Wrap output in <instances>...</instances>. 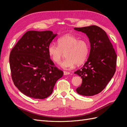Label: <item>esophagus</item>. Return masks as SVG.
I'll use <instances>...</instances> for the list:
<instances>
[{
    "label": "esophagus",
    "mask_w": 127,
    "mask_h": 127,
    "mask_svg": "<svg viewBox=\"0 0 127 127\" xmlns=\"http://www.w3.org/2000/svg\"><path fill=\"white\" fill-rule=\"evenodd\" d=\"M70 73L69 72H68V71H64V75H69Z\"/></svg>",
    "instance_id": "esophagus-1"
}]
</instances>
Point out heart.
Listing matches in <instances>:
<instances>
[{"label":"heart","mask_w":127,"mask_h":127,"mask_svg":"<svg viewBox=\"0 0 127 127\" xmlns=\"http://www.w3.org/2000/svg\"><path fill=\"white\" fill-rule=\"evenodd\" d=\"M89 45L86 40H79L78 37L68 34L58 40V45L52 42L48 47V54L53 62L58 64L66 53V59L60 63V66L64 69H70L75 65L82 64L86 59Z\"/></svg>","instance_id":"heart-1"}]
</instances>
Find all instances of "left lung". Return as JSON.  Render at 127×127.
Segmentation results:
<instances>
[{"label": "left lung", "instance_id": "left-lung-1", "mask_svg": "<svg viewBox=\"0 0 127 127\" xmlns=\"http://www.w3.org/2000/svg\"><path fill=\"white\" fill-rule=\"evenodd\" d=\"M86 34L90 43V52L86 62L74 74L82 78L77 93L93 96L105 88L116 72L117 55L106 32L96 25L74 28Z\"/></svg>", "mask_w": 127, "mask_h": 127}]
</instances>
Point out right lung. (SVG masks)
Returning <instances> with one entry per match:
<instances>
[{
    "label": "right lung",
    "instance_id": "1",
    "mask_svg": "<svg viewBox=\"0 0 127 127\" xmlns=\"http://www.w3.org/2000/svg\"><path fill=\"white\" fill-rule=\"evenodd\" d=\"M57 35L51 31L26 32L11 50L9 64L14 85L30 97L43 99L50 95L64 75L50 59L48 47Z\"/></svg>",
    "mask_w": 127,
    "mask_h": 127
}]
</instances>
